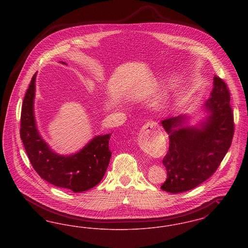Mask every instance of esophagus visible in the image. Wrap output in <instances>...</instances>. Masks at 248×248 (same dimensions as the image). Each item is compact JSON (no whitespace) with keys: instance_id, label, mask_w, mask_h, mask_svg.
<instances>
[{"instance_id":"1","label":"esophagus","mask_w":248,"mask_h":248,"mask_svg":"<svg viewBox=\"0 0 248 248\" xmlns=\"http://www.w3.org/2000/svg\"><path fill=\"white\" fill-rule=\"evenodd\" d=\"M156 126H157V125H156V124H155V123H153V124H151L150 128H155ZM140 140H141L142 141L150 140V130L146 129L142 131L141 135H140V137H139V142H140Z\"/></svg>"}]
</instances>
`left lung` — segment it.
<instances>
[{
	"mask_svg": "<svg viewBox=\"0 0 248 248\" xmlns=\"http://www.w3.org/2000/svg\"><path fill=\"white\" fill-rule=\"evenodd\" d=\"M230 91L215 75L214 87L204 108L210 112L201 128L186 127V116L162 121L169 137V150L163 159L167 178L161 189L179 193L194 189L216 172L228 153L234 133Z\"/></svg>",
	"mask_w": 248,
	"mask_h": 248,
	"instance_id": "obj_1",
	"label": "left lung"
}]
</instances>
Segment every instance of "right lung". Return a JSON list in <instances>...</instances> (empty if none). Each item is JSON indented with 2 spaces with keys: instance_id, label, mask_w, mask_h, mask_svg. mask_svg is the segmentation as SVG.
Masks as SVG:
<instances>
[{
  "instance_id": "1",
  "label": "right lung",
  "mask_w": 248,
  "mask_h": 248,
  "mask_svg": "<svg viewBox=\"0 0 248 248\" xmlns=\"http://www.w3.org/2000/svg\"><path fill=\"white\" fill-rule=\"evenodd\" d=\"M35 78L36 73L24 96L20 118V138L31 164L40 177L54 186L73 192L92 189L106 173L111 157L108 149L111 134L94 137L80 152L70 156L54 153L36 127Z\"/></svg>"
}]
</instances>
